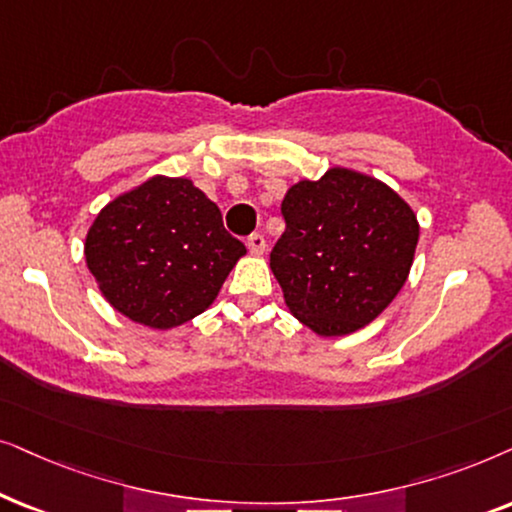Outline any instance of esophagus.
Returning a JSON list of instances; mask_svg holds the SVG:
<instances>
[{"mask_svg": "<svg viewBox=\"0 0 512 512\" xmlns=\"http://www.w3.org/2000/svg\"><path fill=\"white\" fill-rule=\"evenodd\" d=\"M245 245H248V250L252 252V255H262L264 248H267V241H264L262 234H250L248 241H245Z\"/></svg>", "mask_w": 512, "mask_h": 512, "instance_id": "esophagus-1", "label": "esophagus"}]
</instances>
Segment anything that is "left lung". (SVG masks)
I'll list each match as a JSON object with an SVG mask.
<instances>
[{"label": "left lung", "instance_id": "left-lung-1", "mask_svg": "<svg viewBox=\"0 0 512 512\" xmlns=\"http://www.w3.org/2000/svg\"><path fill=\"white\" fill-rule=\"evenodd\" d=\"M285 231L271 271L295 318L323 337L372 323L410 274L419 224L384 182L330 168L302 180L281 203Z\"/></svg>", "mask_w": 512, "mask_h": 512}]
</instances>
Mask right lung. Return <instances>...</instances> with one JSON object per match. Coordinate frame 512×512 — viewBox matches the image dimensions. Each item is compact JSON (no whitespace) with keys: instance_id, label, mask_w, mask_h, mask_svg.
Returning <instances> with one entry per match:
<instances>
[{"instance_id":"obj_1","label":"right lung","mask_w":512,"mask_h":512,"mask_svg":"<svg viewBox=\"0 0 512 512\" xmlns=\"http://www.w3.org/2000/svg\"><path fill=\"white\" fill-rule=\"evenodd\" d=\"M241 255L220 208L185 177H152L107 203L86 236L107 302L156 330L206 311Z\"/></svg>"}]
</instances>
